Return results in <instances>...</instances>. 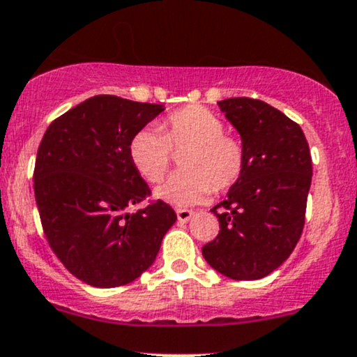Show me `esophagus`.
I'll return each instance as SVG.
<instances>
[{
    "label": "esophagus",
    "instance_id": "obj_1",
    "mask_svg": "<svg viewBox=\"0 0 357 357\" xmlns=\"http://www.w3.org/2000/svg\"><path fill=\"white\" fill-rule=\"evenodd\" d=\"M192 215H194V211H189V209H178L177 211V219H178V222H182V224L189 222L192 219Z\"/></svg>",
    "mask_w": 357,
    "mask_h": 357
}]
</instances>
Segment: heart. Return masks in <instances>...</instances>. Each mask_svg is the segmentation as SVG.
Returning a JSON list of instances; mask_svg holds the SVG:
<instances>
[{
	"label": "heart",
	"instance_id": "1",
	"mask_svg": "<svg viewBox=\"0 0 357 357\" xmlns=\"http://www.w3.org/2000/svg\"><path fill=\"white\" fill-rule=\"evenodd\" d=\"M180 167L155 189V197L175 207L206 200L214 190L231 187L243 174L244 148L238 138L224 135V123L202 106H185L157 128H143L130 142V158L148 182H158L170 167L172 150H185Z\"/></svg>",
	"mask_w": 357,
	"mask_h": 357
}]
</instances>
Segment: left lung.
Returning <instances> with one entry per match:
<instances>
[{
    "instance_id": "8db88e82",
    "label": "left lung",
    "mask_w": 357,
    "mask_h": 357,
    "mask_svg": "<svg viewBox=\"0 0 357 357\" xmlns=\"http://www.w3.org/2000/svg\"><path fill=\"white\" fill-rule=\"evenodd\" d=\"M218 104L241 136L246 158L241 177L211 209L221 231L202 256L227 278H265L283 265L302 234L310 150L302 128L265 101L231 98Z\"/></svg>"
}]
</instances>
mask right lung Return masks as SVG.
Returning <instances> with one entry per match:
<instances>
[{"mask_svg":"<svg viewBox=\"0 0 357 357\" xmlns=\"http://www.w3.org/2000/svg\"><path fill=\"white\" fill-rule=\"evenodd\" d=\"M165 109L118 96H94L47 128L33 189L50 248L75 278L98 288L135 282L153 265L177 214L150 195L130 158L131 138Z\"/></svg>","mask_w":357,"mask_h":357,"instance_id":"right-lung-1","label":"right lung"}]
</instances>
